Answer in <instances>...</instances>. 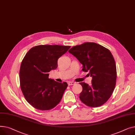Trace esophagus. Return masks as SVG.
I'll list each match as a JSON object with an SVG mask.
<instances>
[{
  "label": "esophagus",
  "instance_id": "obj_1",
  "mask_svg": "<svg viewBox=\"0 0 135 135\" xmlns=\"http://www.w3.org/2000/svg\"><path fill=\"white\" fill-rule=\"evenodd\" d=\"M68 85H74V84H75V82L69 81V82H68Z\"/></svg>",
  "mask_w": 135,
  "mask_h": 135
}]
</instances>
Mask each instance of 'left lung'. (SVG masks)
<instances>
[{
    "label": "left lung",
    "mask_w": 135,
    "mask_h": 135,
    "mask_svg": "<svg viewBox=\"0 0 135 135\" xmlns=\"http://www.w3.org/2000/svg\"><path fill=\"white\" fill-rule=\"evenodd\" d=\"M69 52L83 65L82 71H88L93 77L90 85L80 83L83 88L80 94L81 101L91 107L103 105L111 97L116 84V64L111 52L94 42L74 46Z\"/></svg>",
    "instance_id": "obj_1"
}]
</instances>
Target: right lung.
I'll use <instances>...</instances> for the list:
<instances>
[{"label":"right lung","instance_id":"1","mask_svg":"<svg viewBox=\"0 0 135 135\" xmlns=\"http://www.w3.org/2000/svg\"><path fill=\"white\" fill-rule=\"evenodd\" d=\"M69 46L38 45L27 53L20 70V86L27 101L37 109L48 110L61 101L68 87L49 78L50 71L58 67V59L70 48Z\"/></svg>","mask_w":135,"mask_h":135}]
</instances>
